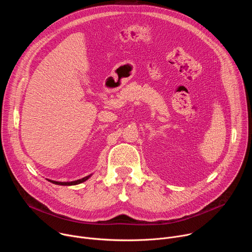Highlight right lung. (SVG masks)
<instances>
[{"label": "right lung", "instance_id": "right-lung-1", "mask_svg": "<svg viewBox=\"0 0 252 252\" xmlns=\"http://www.w3.org/2000/svg\"><path fill=\"white\" fill-rule=\"evenodd\" d=\"M91 177V174L84 177V178H81V179H78V181H75V182H66V183H62V182H55V181H51V179H49V182L55 184V185H59V186H76V185H79V184H82L84 182H86L87 179H89Z\"/></svg>", "mask_w": 252, "mask_h": 252}]
</instances>
